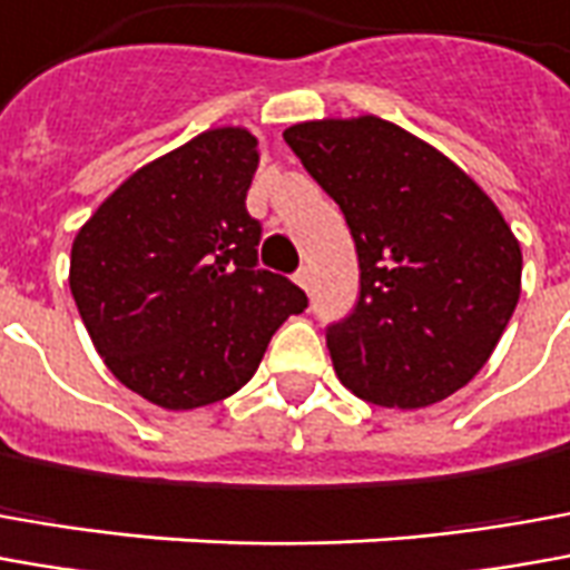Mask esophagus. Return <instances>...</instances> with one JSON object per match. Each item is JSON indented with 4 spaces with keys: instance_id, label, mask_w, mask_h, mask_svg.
Here are the masks:
<instances>
[{
    "instance_id": "esophagus-1",
    "label": "esophagus",
    "mask_w": 570,
    "mask_h": 570,
    "mask_svg": "<svg viewBox=\"0 0 570 570\" xmlns=\"http://www.w3.org/2000/svg\"><path fill=\"white\" fill-rule=\"evenodd\" d=\"M294 278H297V285L304 288V292H309V285H313V276H309V269L307 266H301L297 273H294Z\"/></svg>"
}]
</instances>
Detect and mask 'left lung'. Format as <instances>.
Instances as JSON below:
<instances>
[{
  "instance_id": "1",
  "label": "left lung",
  "mask_w": 570,
  "mask_h": 570,
  "mask_svg": "<svg viewBox=\"0 0 570 570\" xmlns=\"http://www.w3.org/2000/svg\"><path fill=\"white\" fill-rule=\"evenodd\" d=\"M285 142L341 207L360 301L325 328L341 384L419 410L490 360L521 294V247L497 204L438 148L382 117L309 120Z\"/></svg>"
}]
</instances>
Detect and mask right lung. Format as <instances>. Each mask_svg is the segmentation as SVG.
I'll use <instances>...</instances> for the list:
<instances>
[{
  "mask_svg": "<svg viewBox=\"0 0 570 570\" xmlns=\"http://www.w3.org/2000/svg\"><path fill=\"white\" fill-rule=\"evenodd\" d=\"M257 160L247 129H207L132 173L73 238L70 294L98 356L164 410L245 387L278 325L307 307L257 263L263 226L245 207Z\"/></svg>",
  "mask_w": 570,
  "mask_h": 570,
  "instance_id": "add662e5",
  "label": "right lung"
}]
</instances>
